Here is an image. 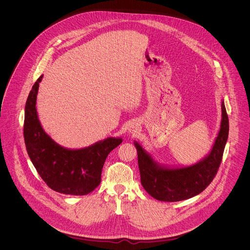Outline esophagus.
<instances>
[{
    "mask_svg": "<svg viewBox=\"0 0 250 250\" xmlns=\"http://www.w3.org/2000/svg\"><path fill=\"white\" fill-rule=\"evenodd\" d=\"M138 131H139V127H138V125H132L131 127H130V132H132V133H138Z\"/></svg>",
    "mask_w": 250,
    "mask_h": 250,
    "instance_id": "esophagus-1",
    "label": "esophagus"
}]
</instances>
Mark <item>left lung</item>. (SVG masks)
I'll use <instances>...</instances> for the list:
<instances>
[{
	"instance_id": "1",
	"label": "left lung",
	"mask_w": 250,
	"mask_h": 250,
	"mask_svg": "<svg viewBox=\"0 0 250 250\" xmlns=\"http://www.w3.org/2000/svg\"><path fill=\"white\" fill-rule=\"evenodd\" d=\"M222 120L211 153L194 166L182 168L160 167L138 143V163L144 189L155 199L176 202L202 192L214 180L222 161L229 134V120L224 103H221Z\"/></svg>"
}]
</instances>
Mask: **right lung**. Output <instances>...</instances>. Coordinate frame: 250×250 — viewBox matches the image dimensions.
Returning a JSON list of instances; mask_svg holds the SVG:
<instances>
[{
	"label": "right lung",
	"instance_id": "right-lung-1",
	"mask_svg": "<svg viewBox=\"0 0 250 250\" xmlns=\"http://www.w3.org/2000/svg\"><path fill=\"white\" fill-rule=\"evenodd\" d=\"M41 80L42 75L33 85L25 107L24 139L29 157L50 188L64 194H88L99 186L107 155L122 140L108 138L79 150L57 144L43 131L36 113Z\"/></svg>",
	"mask_w": 250,
	"mask_h": 250
}]
</instances>
